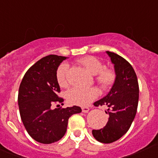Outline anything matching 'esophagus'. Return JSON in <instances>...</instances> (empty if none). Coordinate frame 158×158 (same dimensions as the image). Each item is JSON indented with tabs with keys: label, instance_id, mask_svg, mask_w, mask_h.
Masks as SVG:
<instances>
[{
	"label": "esophagus",
	"instance_id": "1",
	"mask_svg": "<svg viewBox=\"0 0 158 158\" xmlns=\"http://www.w3.org/2000/svg\"><path fill=\"white\" fill-rule=\"evenodd\" d=\"M89 110H90V109H89L88 107H82L83 113H88Z\"/></svg>",
	"mask_w": 158,
	"mask_h": 158
}]
</instances>
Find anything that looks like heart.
<instances>
[{
  "mask_svg": "<svg viewBox=\"0 0 158 158\" xmlns=\"http://www.w3.org/2000/svg\"><path fill=\"white\" fill-rule=\"evenodd\" d=\"M79 64L84 67L90 74L95 75V80L103 89L111 87L115 82V73L113 69L103 67L100 60L94 56H85L78 61ZM68 66L61 64L57 70L56 78L60 87H65L68 85ZM99 91L95 87L81 88L74 87L68 91L67 100L70 103L79 106H86L98 96Z\"/></svg>",
  "mask_w": 158,
  "mask_h": 158,
  "instance_id": "heart-1",
  "label": "heart"
}]
</instances>
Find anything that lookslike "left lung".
I'll use <instances>...</instances> for the list:
<instances>
[{
    "mask_svg": "<svg viewBox=\"0 0 158 158\" xmlns=\"http://www.w3.org/2000/svg\"><path fill=\"white\" fill-rule=\"evenodd\" d=\"M114 64L115 80L106 97L95 102V106H107L106 113L109 120L103 128L93 130L96 140L109 144L123 137L129 129L137 112L139 87L132 66L125 58L114 52L106 51Z\"/></svg>",
    "mask_w": 158,
    "mask_h": 158,
    "instance_id": "left-lung-1",
    "label": "left lung"
}]
</instances>
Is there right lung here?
<instances>
[{
	"mask_svg": "<svg viewBox=\"0 0 158 158\" xmlns=\"http://www.w3.org/2000/svg\"><path fill=\"white\" fill-rule=\"evenodd\" d=\"M66 57L50 55L29 68L20 83L18 105L23 126L35 141L51 144L59 141L67 131L68 118L81 112L74 106L52 110V105L64 100L58 96L60 87L56 78L58 66Z\"/></svg>",
	"mask_w": 158,
	"mask_h": 158,
	"instance_id": "1",
	"label": "right lung"
}]
</instances>
